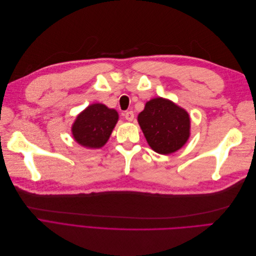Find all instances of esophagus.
I'll return each instance as SVG.
<instances>
[{
    "mask_svg": "<svg viewBox=\"0 0 256 256\" xmlns=\"http://www.w3.org/2000/svg\"><path fill=\"white\" fill-rule=\"evenodd\" d=\"M125 118L128 120V122H132L134 118V113L132 111H127L125 113Z\"/></svg>",
    "mask_w": 256,
    "mask_h": 256,
    "instance_id": "1",
    "label": "esophagus"
}]
</instances>
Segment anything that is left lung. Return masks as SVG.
<instances>
[{
	"instance_id": "obj_1",
	"label": "left lung",
	"mask_w": 256,
	"mask_h": 256,
	"mask_svg": "<svg viewBox=\"0 0 256 256\" xmlns=\"http://www.w3.org/2000/svg\"><path fill=\"white\" fill-rule=\"evenodd\" d=\"M138 122L152 150L161 154L180 150L190 136L188 112L161 97L146 102Z\"/></svg>"
}]
</instances>
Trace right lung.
<instances>
[{
	"label": "right lung",
	"mask_w": 256,
	"mask_h": 256,
	"mask_svg": "<svg viewBox=\"0 0 256 256\" xmlns=\"http://www.w3.org/2000/svg\"><path fill=\"white\" fill-rule=\"evenodd\" d=\"M118 113L102 104H92L82 111L72 124L74 141L86 148H100L112 134Z\"/></svg>",
	"instance_id": "add662e5"
}]
</instances>
